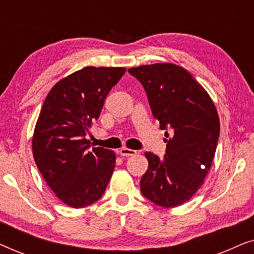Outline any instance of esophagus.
<instances>
[{"label": "esophagus", "instance_id": "obj_1", "mask_svg": "<svg viewBox=\"0 0 254 254\" xmlns=\"http://www.w3.org/2000/svg\"><path fill=\"white\" fill-rule=\"evenodd\" d=\"M119 152L121 156H125V157H129V156L136 155V150H133V149H128V148H121Z\"/></svg>", "mask_w": 254, "mask_h": 254}]
</instances>
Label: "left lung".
I'll return each mask as SVG.
<instances>
[{
  "label": "left lung",
  "mask_w": 254,
  "mask_h": 254,
  "mask_svg": "<svg viewBox=\"0 0 254 254\" xmlns=\"http://www.w3.org/2000/svg\"><path fill=\"white\" fill-rule=\"evenodd\" d=\"M128 72L144 88L166 136L164 158L144 154L148 170L141 193L157 206H180L197 192L210 170L220 136L217 111L206 90L179 65L147 64Z\"/></svg>",
  "instance_id": "left-lung-1"
}]
</instances>
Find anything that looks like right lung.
<instances>
[{
    "label": "right lung",
    "mask_w": 254,
    "mask_h": 254,
    "mask_svg": "<svg viewBox=\"0 0 254 254\" xmlns=\"http://www.w3.org/2000/svg\"><path fill=\"white\" fill-rule=\"evenodd\" d=\"M126 69L85 67L59 81L45 99L32 138L33 157L45 182L72 208L103 196L116 166V154L92 148L89 127Z\"/></svg>",
    "instance_id": "1"
}]
</instances>
